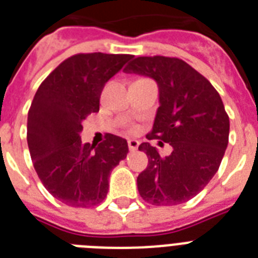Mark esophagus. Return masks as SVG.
Masks as SVG:
<instances>
[{
	"label": "esophagus",
	"instance_id": "34e87169",
	"mask_svg": "<svg viewBox=\"0 0 258 258\" xmlns=\"http://www.w3.org/2000/svg\"><path fill=\"white\" fill-rule=\"evenodd\" d=\"M138 147H139V141H137V139H130L128 141V149L131 153H134V151H137Z\"/></svg>",
	"mask_w": 258,
	"mask_h": 258
}]
</instances>
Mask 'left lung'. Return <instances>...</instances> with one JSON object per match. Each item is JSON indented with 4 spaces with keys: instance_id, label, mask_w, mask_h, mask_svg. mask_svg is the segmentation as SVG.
Instances as JSON below:
<instances>
[{
    "instance_id": "1",
    "label": "left lung",
    "mask_w": 258,
    "mask_h": 258,
    "mask_svg": "<svg viewBox=\"0 0 258 258\" xmlns=\"http://www.w3.org/2000/svg\"><path fill=\"white\" fill-rule=\"evenodd\" d=\"M124 72L155 80L159 107L147 139H161L172 147V153L162 158L149 142L139 146L149 157L147 169L138 176L139 194L157 206L187 202L218 171L228 147L229 116L220 93L175 57H137Z\"/></svg>"
}]
</instances>
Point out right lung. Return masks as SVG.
Listing matches in <instances>:
<instances>
[{"instance_id": "right-lung-1", "label": "right lung", "mask_w": 258, "mask_h": 258, "mask_svg": "<svg viewBox=\"0 0 258 258\" xmlns=\"http://www.w3.org/2000/svg\"><path fill=\"white\" fill-rule=\"evenodd\" d=\"M131 54L80 53L62 61L38 87L28 112V147L42 184L62 204L89 208L108 192V178L128 154L127 141L108 134L83 143V121L99 111L103 87Z\"/></svg>"}]
</instances>
